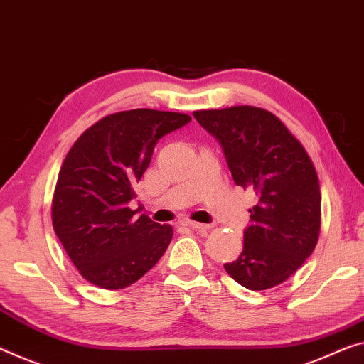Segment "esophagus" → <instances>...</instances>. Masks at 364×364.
Masks as SVG:
<instances>
[{"label": "esophagus", "mask_w": 364, "mask_h": 364, "mask_svg": "<svg viewBox=\"0 0 364 364\" xmlns=\"http://www.w3.org/2000/svg\"><path fill=\"white\" fill-rule=\"evenodd\" d=\"M183 225L188 226L190 229H195V231H208L211 225H203V223H197V221H186Z\"/></svg>", "instance_id": "1"}]
</instances>
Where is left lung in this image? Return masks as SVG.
Returning <instances> with one entry per match:
<instances>
[{
    "label": "left lung",
    "mask_w": 364,
    "mask_h": 364,
    "mask_svg": "<svg viewBox=\"0 0 364 364\" xmlns=\"http://www.w3.org/2000/svg\"><path fill=\"white\" fill-rule=\"evenodd\" d=\"M218 139L236 186L252 188L244 249L225 270L247 289L283 283L314 250L321 231V188L306 149L272 112L237 105L193 112Z\"/></svg>",
    "instance_id": "1"
}]
</instances>
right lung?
Listing matches in <instances>:
<instances>
[{"label":"right lung","instance_id":"add662e5","mask_svg":"<svg viewBox=\"0 0 364 364\" xmlns=\"http://www.w3.org/2000/svg\"><path fill=\"white\" fill-rule=\"evenodd\" d=\"M192 120L153 109L104 117L73 144L52 201L53 229L87 282L104 289L130 287L166 252L172 228L136 216L130 201L156 143Z\"/></svg>","mask_w":364,"mask_h":364}]
</instances>
